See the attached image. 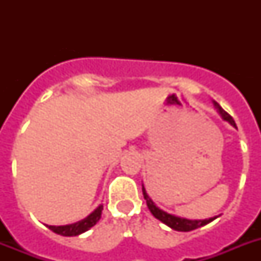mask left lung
I'll return each instance as SVG.
<instances>
[{
    "label": "left lung",
    "instance_id": "8db88e82",
    "mask_svg": "<svg viewBox=\"0 0 261 261\" xmlns=\"http://www.w3.org/2000/svg\"><path fill=\"white\" fill-rule=\"evenodd\" d=\"M215 107H217V110L221 115H222V118L225 120L230 123L231 126L236 127V122L234 119L231 118L230 115L227 114L226 111L223 110L222 107L219 106L218 102H215ZM142 192H143V198L146 199V203H147V207H149V210L153 215H154L155 218L160 219L161 222H164L165 225H168L169 227L174 229V230L177 231H191V230H195V229H198V227H202L207 223H210L211 221H214L215 218H208V219H203V221H191V219H186V218H178V217H174V215L168 214L165 211L160 210L159 207L155 206L153 200L149 198V195L146 194V190L143 188L142 186Z\"/></svg>",
    "mask_w": 261,
    "mask_h": 261
}]
</instances>
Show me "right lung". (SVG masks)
I'll return each instance as SVG.
<instances>
[{
	"instance_id": "add662e5",
	"label": "right lung",
	"mask_w": 261,
	"mask_h": 261,
	"mask_svg": "<svg viewBox=\"0 0 261 261\" xmlns=\"http://www.w3.org/2000/svg\"><path fill=\"white\" fill-rule=\"evenodd\" d=\"M101 211L102 206H98L92 214L88 215L87 218L83 219V221L71 223V225H65V226H48V229L61 236H79L84 231L89 230L90 227L94 226L98 222V219L101 217Z\"/></svg>"
}]
</instances>
